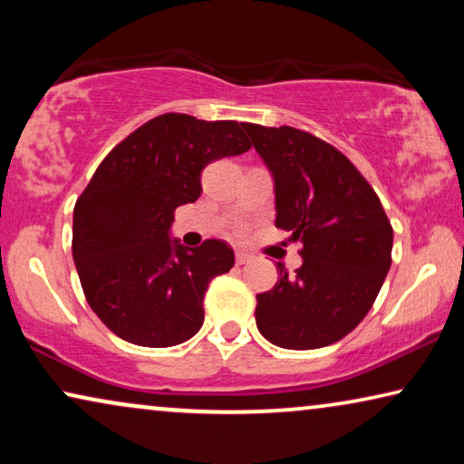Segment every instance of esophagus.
Listing matches in <instances>:
<instances>
[{
  "label": "esophagus",
  "mask_w": 464,
  "mask_h": 464,
  "mask_svg": "<svg viewBox=\"0 0 464 464\" xmlns=\"http://www.w3.org/2000/svg\"><path fill=\"white\" fill-rule=\"evenodd\" d=\"M251 259V256L249 253H245V251H237V264L238 266H243V264H246Z\"/></svg>",
  "instance_id": "obj_1"
}]
</instances>
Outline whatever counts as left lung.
Returning a JSON list of instances; mask_svg holds the SVG:
<instances>
[{"label":"left lung","mask_w":464,"mask_h":464,"mask_svg":"<svg viewBox=\"0 0 464 464\" xmlns=\"http://www.w3.org/2000/svg\"><path fill=\"white\" fill-rule=\"evenodd\" d=\"M275 177L276 227L302 240L295 275L283 264L257 294L256 323L291 351L329 346L351 334L376 302L391 268L392 226L357 167L323 139L291 126L245 122Z\"/></svg>","instance_id":"obj_1"}]
</instances>
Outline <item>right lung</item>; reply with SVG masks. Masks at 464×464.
I'll return each mask as SVG.
<instances>
[{"label":"right lung","mask_w":464,"mask_h":464,"mask_svg":"<svg viewBox=\"0 0 464 464\" xmlns=\"http://www.w3.org/2000/svg\"><path fill=\"white\" fill-rule=\"evenodd\" d=\"M251 148L243 124L162 113L103 158L73 208V262L94 314L130 344L167 348L205 321L208 283L234 266L224 240L169 238L175 208L202 192L208 162Z\"/></svg>","instance_id":"1"}]
</instances>
